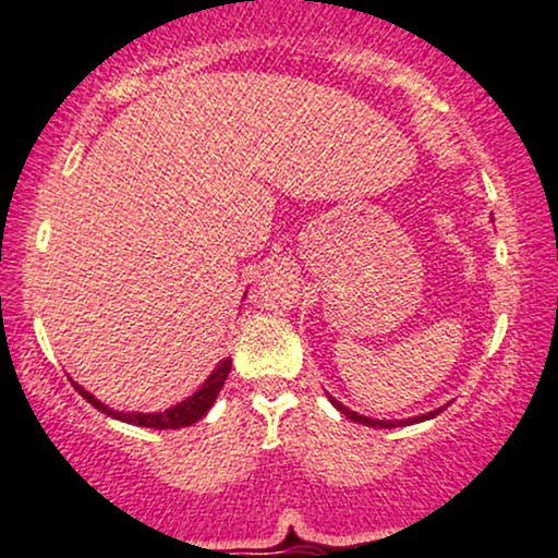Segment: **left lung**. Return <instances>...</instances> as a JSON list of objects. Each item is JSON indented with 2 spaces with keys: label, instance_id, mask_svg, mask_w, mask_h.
<instances>
[{
  "label": "left lung",
  "instance_id": "1",
  "mask_svg": "<svg viewBox=\"0 0 558 558\" xmlns=\"http://www.w3.org/2000/svg\"><path fill=\"white\" fill-rule=\"evenodd\" d=\"M327 399H329L331 404H335L337 409H340V412L344 414V417H350L352 422H361V425H365V427H404V425H412V422H425V420H433L435 414H440V412H442V407H440V409H435V412L420 414V417H409V420H371V417H365V414L352 412V409L344 407L342 401H337L335 397H329V393H327Z\"/></svg>",
  "mask_w": 558,
  "mask_h": 558
}]
</instances>
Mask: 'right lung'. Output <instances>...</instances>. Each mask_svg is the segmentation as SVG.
<instances>
[{
    "label": "right lung",
    "instance_id": "right-lung-1",
    "mask_svg": "<svg viewBox=\"0 0 558 558\" xmlns=\"http://www.w3.org/2000/svg\"><path fill=\"white\" fill-rule=\"evenodd\" d=\"M229 371H231V357L216 365V371L203 380V386L193 393V397H187L185 401H180V404L165 409V412H118V409H110L108 404H102L100 399L92 397V393L87 389H82L76 380H72V384L92 407L100 409L102 414H108L112 420H121V422H129V425L151 427V429H180V427H190L201 417H206V412L214 407V401L218 397V391H221Z\"/></svg>",
    "mask_w": 558,
    "mask_h": 558
}]
</instances>
